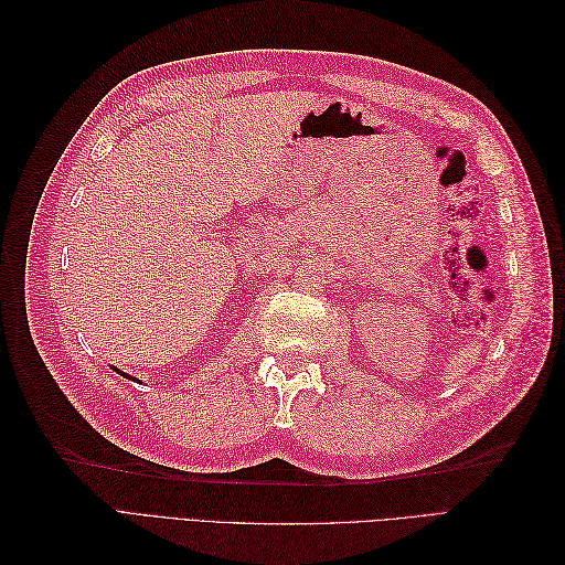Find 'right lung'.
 I'll list each match as a JSON object with an SVG mask.
<instances>
[{
  "mask_svg": "<svg viewBox=\"0 0 565 565\" xmlns=\"http://www.w3.org/2000/svg\"><path fill=\"white\" fill-rule=\"evenodd\" d=\"M113 370H115V372H117V374H122V377H127V380H134V377H129V374H125V372H122V370H117V367H113Z\"/></svg>",
  "mask_w": 565,
  "mask_h": 565,
  "instance_id": "obj_1",
  "label": "right lung"
}]
</instances>
